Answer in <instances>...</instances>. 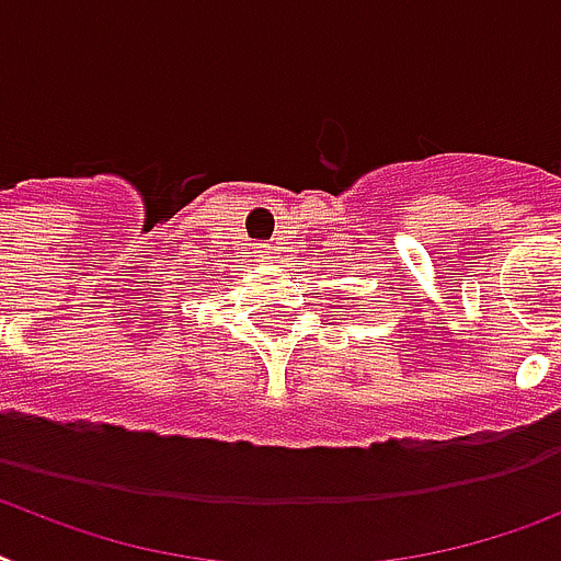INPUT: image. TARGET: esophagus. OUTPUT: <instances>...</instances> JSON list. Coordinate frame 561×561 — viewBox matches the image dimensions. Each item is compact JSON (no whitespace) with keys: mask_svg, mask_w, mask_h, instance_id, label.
I'll use <instances>...</instances> for the list:
<instances>
[{"mask_svg":"<svg viewBox=\"0 0 561 561\" xmlns=\"http://www.w3.org/2000/svg\"><path fill=\"white\" fill-rule=\"evenodd\" d=\"M261 257H263V261H270V257H272L270 249H261Z\"/></svg>","mask_w":561,"mask_h":561,"instance_id":"esophagus-1","label":"esophagus"}]
</instances>
